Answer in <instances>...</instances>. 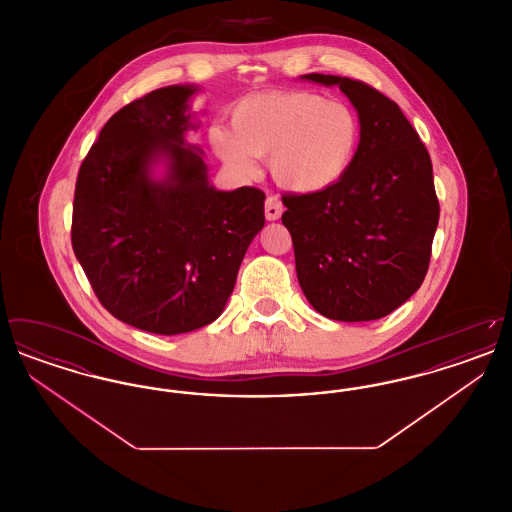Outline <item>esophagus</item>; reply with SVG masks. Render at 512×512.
Listing matches in <instances>:
<instances>
[{
	"label": "esophagus",
	"instance_id": "1",
	"mask_svg": "<svg viewBox=\"0 0 512 512\" xmlns=\"http://www.w3.org/2000/svg\"><path fill=\"white\" fill-rule=\"evenodd\" d=\"M284 213V205L276 195H268L265 201V217L267 220H278Z\"/></svg>",
	"mask_w": 512,
	"mask_h": 512
}]
</instances>
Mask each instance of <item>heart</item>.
<instances>
[{"label": "heart", "mask_w": 512, "mask_h": 512, "mask_svg": "<svg viewBox=\"0 0 512 512\" xmlns=\"http://www.w3.org/2000/svg\"><path fill=\"white\" fill-rule=\"evenodd\" d=\"M209 144L232 169L251 172L270 159L274 180L295 194H317L349 169L359 121L351 107L313 92L259 94L232 111V130L213 126Z\"/></svg>", "instance_id": "obj_1"}]
</instances>
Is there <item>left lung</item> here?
Masks as SVG:
<instances>
[{
  "label": "left lung",
  "mask_w": 512,
  "mask_h": 512,
  "mask_svg": "<svg viewBox=\"0 0 512 512\" xmlns=\"http://www.w3.org/2000/svg\"><path fill=\"white\" fill-rule=\"evenodd\" d=\"M301 78L340 86L359 113L361 142L336 184L282 195L299 286L322 317H386L422 286L430 265L439 201L428 149L376 88L334 74Z\"/></svg>",
  "instance_id": "left-lung-1"
}]
</instances>
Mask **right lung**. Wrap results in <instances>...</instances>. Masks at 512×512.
Returning <instances> with one entry per match:
<instances>
[{
  "mask_svg": "<svg viewBox=\"0 0 512 512\" xmlns=\"http://www.w3.org/2000/svg\"><path fill=\"white\" fill-rule=\"evenodd\" d=\"M194 86H167L117 111L84 157L71 242L99 303L161 336L219 318L251 240L265 226V194L219 192L184 132ZM168 161L163 181L150 165Z\"/></svg>",
  "mask_w": 512,
  "mask_h": 512,
  "instance_id": "add662e5",
  "label": "right lung"
}]
</instances>
